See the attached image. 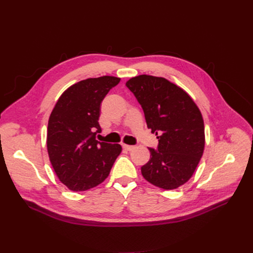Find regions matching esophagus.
<instances>
[{
	"mask_svg": "<svg viewBox=\"0 0 253 253\" xmlns=\"http://www.w3.org/2000/svg\"><path fill=\"white\" fill-rule=\"evenodd\" d=\"M123 147H124V149H126L127 151H130V150H133L135 148V146H133V145H126V144H124Z\"/></svg>",
	"mask_w": 253,
	"mask_h": 253,
	"instance_id": "34e87169",
	"label": "esophagus"
}]
</instances>
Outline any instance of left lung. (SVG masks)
<instances>
[{"instance_id":"1","label":"left lung","mask_w":253,"mask_h":253,"mask_svg":"<svg viewBox=\"0 0 253 253\" xmlns=\"http://www.w3.org/2000/svg\"><path fill=\"white\" fill-rule=\"evenodd\" d=\"M126 85L135 94L146 124L159 139L141 173L151 184L175 189L191 178L205 147L202 113L190 95L163 77L139 75Z\"/></svg>"}]
</instances>
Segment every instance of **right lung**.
Listing matches in <instances>:
<instances>
[{
	"label": "right lung",
	"instance_id": "add662e5",
	"mask_svg": "<svg viewBox=\"0 0 253 253\" xmlns=\"http://www.w3.org/2000/svg\"><path fill=\"white\" fill-rule=\"evenodd\" d=\"M120 78L79 81L57 100L48 120L47 151L53 170L69 189L84 191L101 184L122 152L119 144L95 140L101 131L100 107Z\"/></svg>",
	"mask_w": 253,
	"mask_h": 253
}]
</instances>
